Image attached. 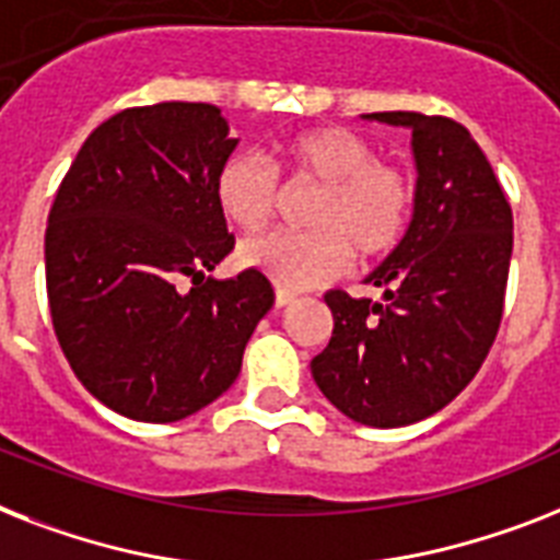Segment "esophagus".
<instances>
[{
	"label": "esophagus",
	"instance_id": "esophagus-1",
	"mask_svg": "<svg viewBox=\"0 0 560 560\" xmlns=\"http://www.w3.org/2000/svg\"><path fill=\"white\" fill-rule=\"evenodd\" d=\"M295 302V295L290 290H276V307H288V304Z\"/></svg>",
	"mask_w": 560,
	"mask_h": 560
}]
</instances>
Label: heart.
<instances>
[{"label": "heart", "instance_id": "b5f03b06", "mask_svg": "<svg viewBox=\"0 0 560 560\" xmlns=\"http://www.w3.org/2000/svg\"><path fill=\"white\" fill-rule=\"evenodd\" d=\"M290 186H319L304 224L311 233H272L241 244L238 261L281 290H307L342 276L351 256L362 265L390 256L406 238L413 186L402 166L376 161L374 147L345 126H316L281 140L272 158ZM276 172L249 154L221 163L212 198L226 224L258 233L279 209Z\"/></svg>", "mask_w": 560, "mask_h": 560}]
</instances>
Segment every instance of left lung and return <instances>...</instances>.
I'll use <instances>...</instances> for the list:
<instances>
[{
    "mask_svg": "<svg viewBox=\"0 0 560 560\" xmlns=\"http://www.w3.org/2000/svg\"><path fill=\"white\" fill-rule=\"evenodd\" d=\"M362 120L411 131L406 238L368 276L383 302L325 293L334 336L311 374L345 417L399 429L445 408L483 365L503 316L512 209L469 129L420 112Z\"/></svg>",
    "mask_w": 560,
    "mask_h": 560,
    "instance_id": "obj_1",
    "label": "left lung"
}]
</instances>
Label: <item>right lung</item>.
I'll use <instances>...</instances> for the list:
<instances>
[{
	"label": "right lung",
	"instance_id": "obj_1",
	"mask_svg": "<svg viewBox=\"0 0 560 560\" xmlns=\"http://www.w3.org/2000/svg\"><path fill=\"white\" fill-rule=\"evenodd\" d=\"M238 147L221 108H126L91 131L54 198L45 284L59 348L91 397L140 422L218 399L276 302L265 272L218 281L235 238L212 198Z\"/></svg>",
	"mask_w": 560,
	"mask_h": 560
}]
</instances>
